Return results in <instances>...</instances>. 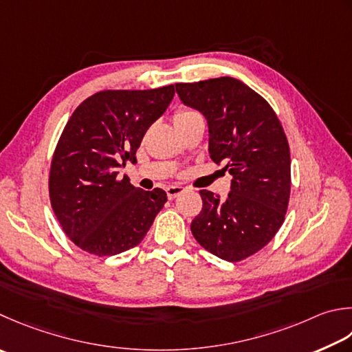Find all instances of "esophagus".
I'll use <instances>...</instances> for the list:
<instances>
[{"mask_svg": "<svg viewBox=\"0 0 352 352\" xmlns=\"http://www.w3.org/2000/svg\"><path fill=\"white\" fill-rule=\"evenodd\" d=\"M183 192H184V188H182V186H169V188L166 189V194H168L169 199L177 198L178 195H182Z\"/></svg>", "mask_w": 352, "mask_h": 352, "instance_id": "obj_1", "label": "esophagus"}]
</instances>
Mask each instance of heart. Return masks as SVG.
Segmentation results:
<instances>
[{
	"label": "heart",
	"instance_id": "obj_1",
	"mask_svg": "<svg viewBox=\"0 0 352 352\" xmlns=\"http://www.w3.org/2000/svg\"><path fill=\"white\" fill-rule=\"evenodd\" d=\"M199 117H201V114H199L197 109L189 108V107H182L174 113V123H175V126H178V125H183V123H188L190 120L199 119Z\"/></svg>",
	"mask_w": 352,
	"mask_h": 352
}]
</instances>
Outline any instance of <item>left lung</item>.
<instances>
[{
	"label": "left lung",
	"mask_w": 352,
	"mask_h": 352,
	"mask_svg": "<svg viewBox=\"0 0 352 352\" xmlns=\"http://www.w3.org/2000/svg\"><path fill=\"white\" fill-rule=\"evenodd\" d=\"M186 105L209 123V153L233 175L224 201L199 190L203 209L192 219L198 244L229 263L247 259L280 229L290 201V146L263 96L235 78L175 84Z\"/></svg>",
	"instance_id": "1"
}]
</instances>
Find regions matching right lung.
<instances>
[{
	"label": "right lung",
	"instance_id": "1",
	"mask_svg": "<svg viewBox=\"0 0 352 352\" xmlns=\"http://www.w3.org/2000/svg\"><path fill=\"white\" fill-rule=\"evenodd\" d=\"M174 85L103 89L74 109L54 148L48 194L65 235L89 254L114 256L139 245L166 192L142 190L119 178L135 163L146 129L166 111Z\"/></svg>",
	"mask_w": 352,
	"mask_h": 352
}]
</instances>
